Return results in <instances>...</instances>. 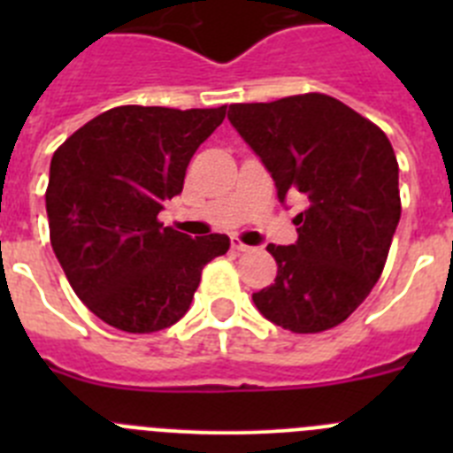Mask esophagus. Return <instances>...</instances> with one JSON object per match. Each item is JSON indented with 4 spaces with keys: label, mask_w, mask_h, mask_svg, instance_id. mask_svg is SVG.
Instances as JSON below:
<instances>
[{
    "label": "esophagus",
    "mask_w": 453,
    "mask_h": 453,
    "mask_svg": "<svg viewBox=\"0 0 453 453\" xmlns=\"http://www.w3.org/2000/svg\"><path fill=\"white\" fill-rule=\"evenodd\" d=\"M231 250H235V251H250L251 247L245 245V242H240V240L235 238V240H231Z\"/></svg>",
    "instance_id": "34e87169"
}]
</instances>
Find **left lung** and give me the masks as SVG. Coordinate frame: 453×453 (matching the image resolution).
Segmentation results:
<instances>
[{
	"label": "left lung",
	"mask_w": 453,
	"mask_h": 453,
	"mask_svg": "<svg viewBox=\"0 0 453 453\" xmlns=\"http://www.w3.org/2000/svg\"><path fill=\"white\" fill-rule=\"evenodd\" d=\"M229 122L276 186L302 197L295 245H267L276 279L256 308L292 334L345 322L381 276L402 215L399 165L376 124L319 92L270 104H231Z\"/></svg>",
	"instance_id": "8db88e82"
}]
</instances>
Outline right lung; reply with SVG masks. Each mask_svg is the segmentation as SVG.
Returning <instances> with one entry per match:
<instances>
[{"label":"right lung","mask_w":453,"mask_h":453,"mask_svg":"<svg viewBox=\"0 0 453 453\" xmlns=\"http://www.w3.org/2000/svg\"><path fill=\"white\" fill-rule=\"evenodd\" d=\"M224 115L226 106H118L51 156V247L77 297L115 329L154 334L179 322L203 265L229 250L224 234L190 238L158 222Z\"/></svg>","instance_id":"1"}]
</instances>
